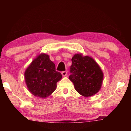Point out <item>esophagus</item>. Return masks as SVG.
<instances>
[{"mask_svg": "<svg viewBox=\"0 0 131 131\" xmlns=\"http://www.w3.org/2000/svg\"><path fill=\"white\" fill-rule=\"evenodd\" d=\"M61 73H62V76L65 77V76H66V75H67V72H66V71H64V72H62Z\"/></svg>", "mask_w": 131, "mask_h": 131, "instance_id": "esophagus-1", "label": "esophagus"}]
</instances>
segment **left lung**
<instances>
[{
    "label": "left lung",
    "instance_id": "1",
    "mask_svg": "<svg viewBox=\"0 0 131 131\" xmlns=\"http://www.w3.org/2000/svg\"><path fill=\"white\" fill-rule=\"evenodd\" d=\"M70 66V80L73 83L76 91L84 97L92 96L101 90L103 73L92 57L83 54H76Z\"/></svg>",
    "mask_w": 131,
    "mask_h": 131
}]
</instances>
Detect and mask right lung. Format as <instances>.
Segmentation results:
<instances>
[{"label": "right lung", "instance_id": "1", "mask_svg": "<svg viewBox=\"0 0 131 131\" xmlns=\"http://www.w3.org/2000/svg\"><path fill=\"white\" fill-rule=\"evenodd\" d=\"M28 90L33 95L44 99L56 90L57 82L62 76L55 70L50 56L41 53L32 61L24 73Z\"/></svg>", "mask_w": 131, "mask_h": 131}]
</instances>
